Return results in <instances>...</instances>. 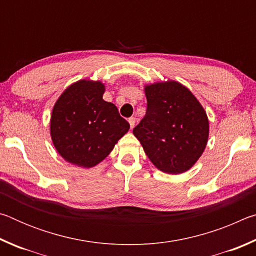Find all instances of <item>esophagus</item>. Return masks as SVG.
Returning a JSON list of instances; mask_svg holds the SVG:
<instances>
[{
	"label": "esophagus",
	"mask_w": 256,
	"mask_h": 256,
	"mask_svg": "<svg viewBox=\"0 0 256 256\" xmlns=\"http://www.w3.org/2000/svg\"><path fill=\"white\" fill-rule=\"evenodd\" d=\"M136 118H128V123H130V126H131V128H134V125H136Z\"/></svg>",
	"instance_id": "1"
}]
</instances>
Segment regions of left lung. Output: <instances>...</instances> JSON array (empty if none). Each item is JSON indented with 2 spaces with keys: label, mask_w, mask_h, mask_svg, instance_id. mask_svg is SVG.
<instances>
[{
  "label": "left lung",
  "mask_w": 256,
  "mask_h": 256,
  "mask_svg": "<svg viewBox=\"0 0 256 256\" xmlns=\"http://www.w3.org/2000/svg\"><path fill=\"white\" fill-rule=\"evenodd\" d=\"M146 116L133 134L148 158L167 174L188 172L201 157L209 136V120L196 96L180 82L144 86Z\"/></svg>",
  "instance_id": "obj_1"
}]
</instances>
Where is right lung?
Listing matches in <instances>:
<instances>
[{
  "mask_svg": "<svg viewBox=\"0 0 256 256\" xmlns=\"http://www.w3.org/2000/svg\"><path fill=\"white\" fill-rule=\"evenodd\" d=\"M100 81L80 80L64 90L50 116L55 149L68 162L90 168L102 162L128 131L118 107L105 102Z\"/></svg>",
  "mask_w": 256,
  "mask_h": 256,
  "instance_id": "add662e5",
  "label": "right lung"
}]
</instances>
